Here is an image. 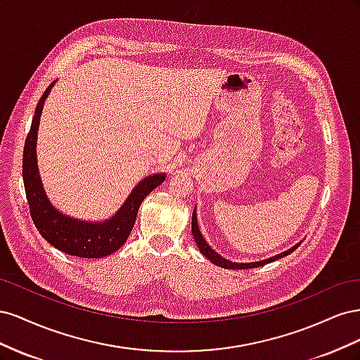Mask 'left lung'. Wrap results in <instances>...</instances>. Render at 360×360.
<instances>
[{
	"label": "left lung",
	"mask_w": 360,
	"mask_h": 360,
	"mask_svg": "<svg viewBox=\"0 0 360 360\" xmlns=\"http://www.w3.org/2000/svg\"><path fill=\"white\" fill-rule=\"evenodd\" d=\"M192 234H193L195 242H197V245H198V248H200V250H201V254H202L205 258H209L213 264L219 266V267H224V269H237V270H242V269H254V267L264 266V264H267V263H271V261L279 259V258H282V257H285V255L291 254L292 250H296V249L300 246V243H299V245H296V246H292L291 249L285 250V252H282V254H279V255L271 257V258H269V259L258 261V263H246V264H245V263H240V264H237V263H233V261H230V259L222 258L219 254H216L214 250H213L209 245L205 243V240H204L201 233H200V230H198L197 214H195V212H193V214H192Z\"/></svg>",
	"instance_id": "left-lung-1"
}]
</instances>
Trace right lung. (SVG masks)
<instances>
[{"instance_id":"obj_1","label":"right lung","mask_w":360,"mask_h":360,"mask_svg":"<svg viewBox=\"0 0 360 360\" xmlns=\"http://www.w3.org/2000/svg\"><path fill=\"white\" fill-rule=\"evenodd\" d=\"M53 82L43 93L32 117L31 129L25 139L22 158L24 186L30 207L31 219L37 231L53 248L63 250L64 254L81 258H102L111 255L127 240L136 221L141 202L147 195L156 189L165 180V174H156L139 181L138 186L129 195L122 209L112 219L102 224H91L75 221L72 217L61 214L49 204L45 191L41 188L37 163H36V139L43 103L48 97Z\"/></svg>"}]
</instances>
